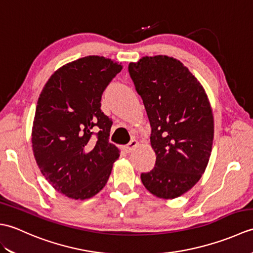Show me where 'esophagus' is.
I'll return each instance as SVG.
<instances>
[{
    "instance_id": "1",
    "label": "esophagus",
    "mask_w": 253,
    "mask_h": 253,
    "mask_svg": "<svg viewBox=\"0 0 253 253\" xmlns=\"http://www.w3.org/2000/svg\"><path fill=\"white\" fill-rule=\"evenodd\" d=\"M137 146H138V141L135 140V139H132V140L125 147V151H126L127 153H130V152L132 151V150L135 149Z\"/></svg>"
}]
</instances>
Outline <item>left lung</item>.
I'll return each mask as SVG.
<instances>
[{"label": "left lung", "mask_w": 253, "mask_h": 253, "mask_svg": "<svg viewBox=\"0 0 253 253\" xmlns=\"http://www.w3.org/2000/svg\"><path fill=\"white\" fill-rule=\"evenodd\" d=\"M128 72L146 107L157 155L141 181L154 196L177 198L207 169L214 137L211 104L198 79L174 57L144 56Z\"/></svg>", "instance_id": "left-lung-1"}]
</instances>
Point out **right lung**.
Masks as SVG:
<instances>
[{
  "instance_id": "add662e5",
  "label": "right lung",
  "mask_w": 253,
  "mask_h": 253,
  "mask_svg": "<svg viewBox=\"0 0 253 253\" xmlns=\"http://www.w3.org/2000/svg\"><path fill=\"white\" fill-rule=\"evenodd\" d=\"M122 69L103 56L82 57L58 68L38 99L31 133L36 162L49 184L68 198L95 196L120 157L109 142L112 121L101 111V98Z\"/></svg>"
}]
</instances>
